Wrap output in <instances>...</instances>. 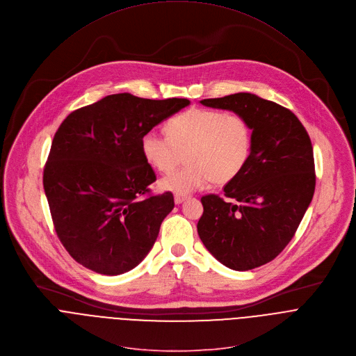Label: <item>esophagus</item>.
<instances>
[{
    "label": "esophagus",
    "mask_w": 356,
    "mask_h": 356,
    "mask_svg": "<svg viewBox=\"0 0 356 356\" xmlns=\"http://www.w3.org/2000/svg\"><path fill=\"white\" fill-rule=\"evenodd\" d=\"M187 200V195H183V194H175V202L176 204H181Z\"/></svg>",
    "instance_id": "1"
}]
</instances>
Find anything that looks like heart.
Wrapping results in <instances>:
<instances>
[{
    "label": "heart",
    "instance_id": "obj_1",
    "mask_svg": "<svg viewBox=\"0 0 356 356\" xmlns=\"http://www.w3.org/2000/svg\"><path fill=\"white\" fill-rule=\"evenodd\" d=\"M163 137L148 131L141 140L147 162L159 172H170L184 156L187 165L161 180L163 190L191 193L207 183L222 186L246 168L253 145L252 127L239 113L190 108L166 124Z\"/></svg>",
    "mask_w": 356,
    "mask_h": 356
}]
</instances>
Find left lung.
Wrapping results in <instances>:
<instances>
[{"mask_svg":"<svg viewBox=\"0 0 356 356\" xmlns=\"http://www.w3.org/2000/svg\"><path fill=\"white\" fill-rule=\"evenodd\" d=\"M204 106L242 114L253 134L243 172L201 198V242L223 266L248 271L274 260L291 242L312 202L316 175L310 137L286 107L253 93L204 99Z\"/></svg>","mask_w":356,"mask_h":356,"instance_id":"left-lung-1","label":"left lung"}]
</instances>
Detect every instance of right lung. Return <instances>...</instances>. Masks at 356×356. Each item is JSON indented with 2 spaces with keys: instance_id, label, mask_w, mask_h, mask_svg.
I'll return each instance as SVG.
<instances>
[{
  "instance_id": "obj_1",
  "label": "right lung",
  "mask_w": 356,
  "mask_h": 356,
  "mask_svg": "<svg viewBox=\"0 0 356 356\" xmlns=\"http://www.w3.org/2000/svg\"><path fill=\"white\" fill-rule=\"evenodd\" d=\"M188 99L115 93L81 107L58 127L43 172L54 229L70 256L103 275L137 267L173 209L170 191L149 194L155 172L141 140Z\"/></svg>"
}]
</instances>
